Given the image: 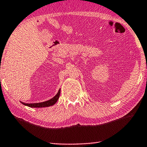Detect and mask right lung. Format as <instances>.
<instances>
[{
	"label": "right lung",
	"mask_w": 147,
	"mask_h": 147,
	"mask_svg": "<svg viewBox=\"0 0 147 147\" xmlns=\"http://www.w3.org/2000/svg\"><path fill=\"white\" fill-rule=\"evenodd\" d=\"M59 94H60V89H59L58 92V93H57L53 98L50 99V100L47 101H45V102H43L33 103V104H26V103L22 102H21L23 104H24V105L30 107V108H44V107H49V106L54 105V104H56V102L58 101V98L59 97Z\"/></svg>",
	"instance_id": "1"
}]
</instances>
